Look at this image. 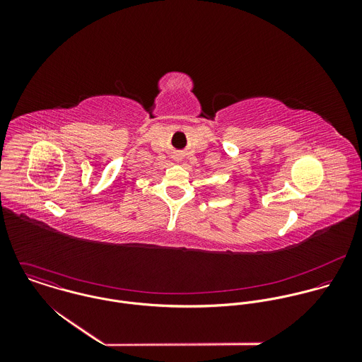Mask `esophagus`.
<instances>
[{"instance_id": "obj_1", "label": "esophagus", "mask_w": 362, "mask_h": 362, "mask_svg": "<svg viewBox=\"0 0 362 362\" xmlns=\"http://www.w3.org/2000/svg\"><path fill=\"white\" fill-rule=\"evenodd\" d=\"M175 158H177V160H181V158H182V156L178 153V155H175Z\"/></svg>"}]
</instances>
